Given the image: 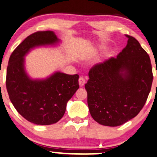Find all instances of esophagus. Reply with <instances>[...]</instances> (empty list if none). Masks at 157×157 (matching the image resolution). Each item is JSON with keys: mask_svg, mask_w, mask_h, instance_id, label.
Masks as SVG:
<instances>
[{"mask_svg": "<svg viewBox=\"0 0 157 157\" xmlns=\"http://www.w3.org/2000/svg\"><path fill=\"white\" fill-rule=\"evenodd\" d=\"M85 83H86V81H85V78H84V77H82V76L79 77V86H84V85H85Z\"/></svg>", "mask_w": 157, "mask_h": 157, "instance_id": "esophagus-1", "label": "esophagus"}]
</instances>
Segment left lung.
Wrapping results in <instances>:
<instances>
[{
    "label": "left lung",
    "mask_w": 157,
    "mask_h": 157,
    "mask_svg": "<svg viewBox=\"0 0 157 157\" xmlns=\"http://www.w3.org/2000/svg\"><path fill=\"white\" fill-rule=\"evenodd\" d=\"M128 44L116 58L94 65L85 89L94 120L103 125H123L140 113L153 81L149 55L136 39L125 35Z\"/></svg>",
    "instance_id": "obj_1"
}]
</instances>
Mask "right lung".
<instances>
[{"instance_id": "right-lung-1", "label": "right lung", "mask_w": 157, "mask_h": 157, "mask_svg": "<svg viewBox=\"0 0 157 157\" xmlns=\"http://www.w3.org/2000/svg\"><path fill=\"white\" fill-rule=\"evenodd\" d=\"M58 41L52 31L36 32L19 45L9 58L6 88L17 111L27 121L36 125L57 123L63 116L67 102L79 88V75L57 72L42 80H32L24 68V56L37 46Z\"/></svg>"}]
</instances>
